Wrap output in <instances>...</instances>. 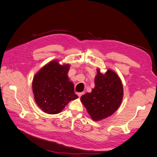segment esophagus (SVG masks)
Instances as JSON below:
<instances>
[{
	"instance_id": "obj_1",
	"label": "esophagus",
	"mask_w": 157,
	"mask_h": 157,
	"mask_svg": "<svg viewBox=\"0 0 157 157\" xmlns=\"http://www.w3.org/2000/svg\"><path fill=\"white\" fill-rule=\"evenodd\" d=\"M77 94L78 95V97H80V96H81L83 94V92H78Z\"/></svg>"
}]
</instances>
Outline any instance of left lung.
Listing matches in <instances>:
<instances>
[{"label":"left lung","instance_id":"1","mask_svg":"<svg viewBox=\"0 0 157 157\" xmlns=\"http://www.w3.org/2000/svg\"><path fill=\"white\" fill-rule=\"evenodd\" d=\"M95 77V87L91 92L80 98L82 103L94 121H99L111 116L122 101L123 85L118 75L108 69L105 74L98 68Z\"/></svg>","mask_w":157,"mask_h":157}]
</instances>
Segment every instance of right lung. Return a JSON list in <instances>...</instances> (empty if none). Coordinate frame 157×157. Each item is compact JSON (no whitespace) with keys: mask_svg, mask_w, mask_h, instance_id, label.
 <instances>
[{"mask_svg":"<svg viewBox=\"0 0 157 157\" xmlns=\"http://www.w3.org/2000/svg\"><path fill=\"white\" fill-rule=\"evenodd\" d=\"M69 68V63L61 65L55 59L35 75L33 92L36 103L42 111L50 115L59 113L69 102L78 98L67 75Z\"/></svg>","mask_w":157,"mask_h":157,"instance_id":"right-lung-1","label":"right lung"}]
</instances>
